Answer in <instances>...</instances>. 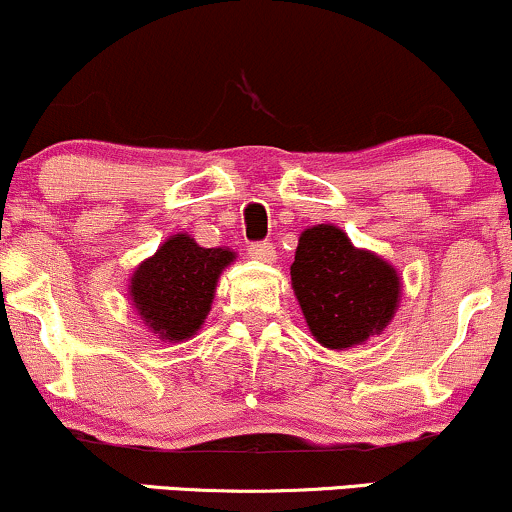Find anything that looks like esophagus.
<instances>
[{"label": "esophagus", "instance_id": "34e87169", "mask_svg": "<svg viewBox=\"0 0 512 512\" xmlns=\"http://www.w3.org/2000/svg\"><path fill=\"white\" fill-rule=\"evenodd\" d=\"M248 255L252 257V260L267 262V264H272L276 260V250H274L272 243H250L248 245Z\"/></svg>", "mask_w": 512, "mask_h": 512}]
</instances>
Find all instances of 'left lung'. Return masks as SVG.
Returning a JSON list of instances; mask_svg holds the SVG:
<instances>
[{
	"label": "left lung",
	"instance_id": "1",
	"mask_svg": "<svg viewBox=\"0 0 512 512\" xmlns=\"http://www.w3.org/2000/svg\"><path fill=\"white\" fill-rule=\"evenodd\" d=\"M291 286L315 341L348 350L391 324L403 283L377 252L355 248L334 224H317L300 233Z\"/></svg>",
	"mask_w": 512,
	"mask_h": 512
}]
</instances>
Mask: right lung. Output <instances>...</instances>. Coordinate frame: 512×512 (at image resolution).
I'll use <instances>...</instances> for the list:
<instances>
[{"label": "right lung", "mask_w": 512, "mask_h": 512, "mask_svg": "<svg viewBox=\"0 0 512 512\" xmlns=\"http://www.w3.org/2000/svg\"><path fill=\"white\" fill-rule=\"evenodd\" d=\"M231 262L233 250L202 248L188 233H174L135 267L128 298L159 341L183 343L205 324L219 276Z\"/></svg>", "instance_id": "1"}]
</instances>
